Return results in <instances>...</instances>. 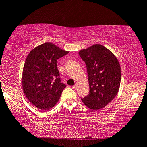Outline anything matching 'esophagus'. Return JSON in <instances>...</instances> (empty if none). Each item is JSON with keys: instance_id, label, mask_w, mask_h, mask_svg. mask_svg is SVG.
<instances>
[{"instance_id": "34e87169", "label": "esophagus", "mask_w": 147, "mask_h": 147, "mask_svg": "<svg viewBox=\"0 0 147 147\" xmlns=\"http://www.w3.org/2000/svg\"><path fill=\"white\" fill-rule=\"evenodd\" d=\"M72 88H73V89H74V90H76L77 88V85H74L72 86Z\"/></svg>"}]
</instances>
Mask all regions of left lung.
Returning a JSON list of instances; mask_svg holds the SVG:
<instances>
[{
    "mask_svg": "<svg viewBox=\"0 0 147 147\" xmlns=\"http://www.w3.org/2000/svg\"><path fill=\"white\" fill-rule=\"evenodd\" d=\"M79 55L85 62L89 82V94L82 100L87 107L97 111L104 107L117 94L121 71L116 57L102 45L81 50Z\"/></svg>",
    "mask_w": 147,
    "mask_h": 147,
    "instance_id": "1",
    "label": "left lung"
}]
</instances>
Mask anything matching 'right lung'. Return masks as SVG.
<instances>
[{
    "label": "right lung",
    "instance_id": "obj_1",
    "mask_svg": "<svg viewBox=\"0 0 147 147\" xmlns=\"http://www.w3.org/2000/svg\"><path fill=\"white\" fill-rule=\"evenodd\" d=\"M68 54L52 43L33 49L24 65L22 86L32 104L42 111L55 106L66 85L61 83L57 61Z\"/></svg>",
    "mask_w": 147,
    "mask_h": 147
}]
</instances>
